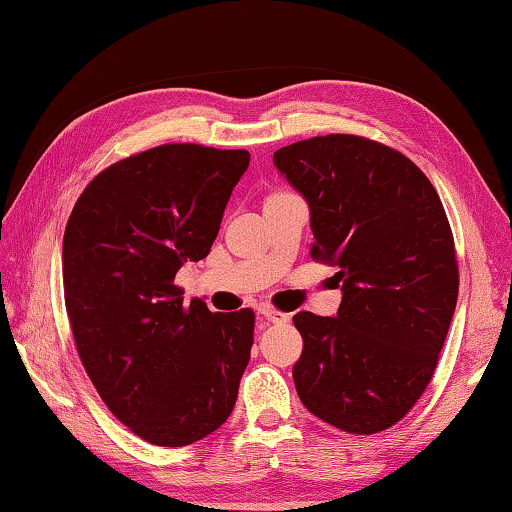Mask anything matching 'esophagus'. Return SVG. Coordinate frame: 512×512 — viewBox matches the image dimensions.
Returning <instances> with one entry per match:
<instances>
[{"instance_id":"1","label":"esophagus","mask_w":512,"mask_h":512,"mask_svg":"<svg viewBox=\"0 0 512 512\" xmlns=\"http://www.w3.org/2000/svg\"><path fill=\"white\" fill-rule=\"evenodd\" d=\"M259 314H262V317H266L268 321H273V323H288L290 321V314L288 312H281V310H277L273 306L259 308Z\"/></svg>"}]
</instances>
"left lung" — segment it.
<instances>
[{
  "instance_id": "left-lung-1",
  "label": "left lung",
  "mask_w": 512,
  "mask_h": 512,
  "mask_svg": "<svg viewBox=\"0 0 512 512\" xmlns=\"http://www.w3.org/2000/svg\"><path fill=\"white\" fill-rule=\"evenodd\" d=\"M275 167L310 204L314 262L339 266L336 317H292L297 394L332 427L372 436L416 405L436 372L460 288L449 217L429 178L354 134L299 140Z\"/></svg>"
}]
</instances>
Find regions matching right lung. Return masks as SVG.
<instances>
[{
  "label": "right lung",
  "instance_id": "add662e5",
  "mask_svg": "<svg viewBox=\"0 0 512 512\" xmlns=\"http://www.w3.org/2000/svg\"><path fill=\"white\" fill-rule=\"evenodd\" d=\"M246 149L169 143L94 176L63 235V297L76 352L125 427L184 447L231 416L255 312L182 303L176 273L215 242Z\"/></svg>",
  "mask_w": 512,
  "mask_h": 512
}]
</instances>
